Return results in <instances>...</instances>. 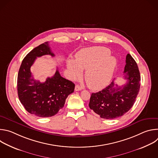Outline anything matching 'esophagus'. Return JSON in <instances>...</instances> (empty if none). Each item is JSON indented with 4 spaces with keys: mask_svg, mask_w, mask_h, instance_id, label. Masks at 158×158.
Segmentation results:
<instances>
[{
    "mask_svg": "<svg viewBox=\"0 0 158 158\" xmlns=\"http://www.w3.org/2000/svg\"><path fill=\"white\" fill-rule=\"evenodd\" d=\"M81 90H82V87H81L79 85H76V86H75V91H81Z\"/></svg>",
    "mask_w": 158,
    "mask_h": 158,
    "instance_id": "esophagus-1",
    "label": "esophagus"
}]
</instances>
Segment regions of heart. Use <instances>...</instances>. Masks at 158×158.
Returning a JSON list of instances; mask_svg holds the SVG:
<instances>
[{"mask_svg":"<svg viewBox=\"0 0 158 158\" xmlns=\"http://www.w3.org/2000/svg\"><path fill=\"white\" fill-rule=\"evenodd\" d=\"M110 51L103 47H93L80 51L74 60L67 61V68L73 79H77L85 70L84 78L89 88L100 90L111 80L117 67V60L109 56Z\"/></svg>","mask_w":158,"mask_h":158,"instance_id":"heart-1","label":"heart"}]
</instances>
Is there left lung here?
Listing matches in <instances>:
<instances>
[{
  "mask_svg": "<svg viewBox=\"0 0 158 158\" xmlns=\"http://www.w3.org/2000/svg\"><path fill=\"white\" fill-rule=\"evenodd\" d=\"M126 84L119 86L114 79L102 91L91 94L89 106L101 118L111 119L123 116L136 101L141 81L138 66L129 54L126 56Z\"/></svg>",
  "mask_w": 158,
  "mask_h": 158,
  "instance_id": "1",
  "label": "left lung"
}]
</instances>
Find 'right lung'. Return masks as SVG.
I'll return each mask as SVG.
<instances>
[{"label": "right lung", "instance_id": "1", "mask_svg": "<svg viewBox=\"0 0 158 158\" xmlns=\"http://www.w3.org/2000/svg\"><path fill=\"white\" fill-rule=\"evenodd\" d=\"M49 45L46 42L32 49L22 60L17 76V93L21 104L30 114L40 118L56 115L75 88V84L62 77L58 69L44 82L33 78L31 67L37 57L55 56Z\"/></svg>", "mask_w": 158, "mask_h": 158}]
</instances>
